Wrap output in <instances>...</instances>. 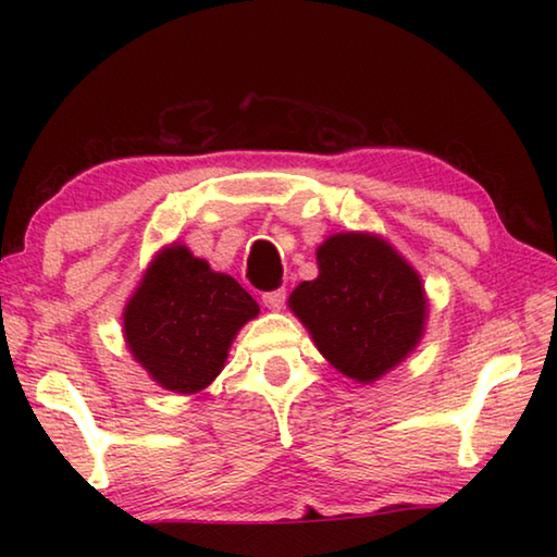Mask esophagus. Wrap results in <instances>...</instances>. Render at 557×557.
Segmentation results:
<instances>
[{"instance_id": "1", "label": "esophagus", "mask_w": 557, "mask_h": 557, "mask_svg": "<svg viewBox=\"0 0 557 557\" xmlns=\"http://www.w3.org/2000/svg\"><path fill=\"white\" fill-rule=\"evenodd\" d=\"M285 299H287L285 287L272 289V292H265V295H262V305H265L268 309H272V312H280V309L285 307Z\"/></svg>"}]
</instances>
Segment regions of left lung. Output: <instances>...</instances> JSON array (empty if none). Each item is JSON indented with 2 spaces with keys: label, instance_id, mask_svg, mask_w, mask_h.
Segmentation results:
<instances>
[{
  "label": "left lung",
  "instance_id": "1",
  "mask_svg": "<svg viewBox=\"0 0 557 557\" xmlns=\"http://www.w3.org/2000/svg\"><path fill=\"white\" fill-rule=\"evenodd\" d=\"M317 280L299 282L287 305L329 363L373 383L418 348L428 324L420 272L375 233H334L317 248Z\"/></svg>",
  "mask_w": 557,
  "mask_h": 557
}]
</instances>
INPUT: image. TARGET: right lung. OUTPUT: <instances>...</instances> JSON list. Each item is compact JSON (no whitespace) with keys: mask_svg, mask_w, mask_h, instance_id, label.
Instances as JSON below:
<instances>
[{"mask_svg":"<svg viewBox=\"0 0 557 557\" xmlns=\"http://www.w3.org/2000/svg\"><path fill=\"white\" fill-rule=\"evenodd\" d=\"M260 314L258 301L182 243L149 262L122 312L135 361L159 388L194 395L215 381L233 338Z\"/></svg>","mask_w":557,"mask_h":557,"instance_id":"obj_1","label":"right lung"}]
</instances>
